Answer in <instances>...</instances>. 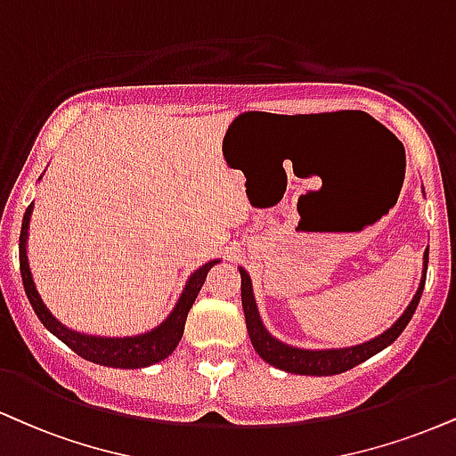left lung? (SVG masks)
Wrapping results in <instances>:
<instances>
[{"label": "left lung", "instance_id": "8db88e82", "mask_svg": "<svg viewBox=\"0 0 456 456\" xmlns=\"http://www.w3.org/2000/svg\"><path fill=\"white\" fill-rule=\"evenodd\" d=\"M427 265H429V248L422 255V278L419 284V290L410 301V305L405 308L402 316L395 321V325L387 329L385 333L370 339L365 344H356V346L348 348H327V350H308V348H295L290 344H284L281 339H276L267 331L263 325L259 308H256L255 293H252V281L248 272L244 267H240V276H242V308L246 316V329H248V336L252 342V348L259 353V356L265 363H270L278 370L289 371V374H301V376H333L342 374V371L353 370L354 365L363 363L385 350L387 346L402 336L405 325L410 322V318L414 316L416 305H419L422 289H425V278H427Z\"/></svg>", "mask_w": 456, "mask_h": 456}]
</instances>
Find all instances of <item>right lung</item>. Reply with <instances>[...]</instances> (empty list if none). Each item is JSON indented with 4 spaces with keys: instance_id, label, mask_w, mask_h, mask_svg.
Instances as JSON below:
<instances>
[{
    "instance_id": "1",
    "label": "right lung",
    "mask_w": 456,
    "mask_h": 456,
    "mask_svg": "<svg viewBox=\"0 0 456 456\" xmlns=\"http://www.w3.org/2000/svg\"><path fill=\"white\" fill-rule=\"evenodd\" d=\"M42 178V175H40ZM34 212V204L25 210L23 216V227H20V238H19V259H20V276H23L25 293L29 297L31 308L36 310L37 318L42 321V325L61 339L63 344L74 350L76 354H80L82 359L91 361V363L106 365V367H120V370H140V367H148L159 361L167 359L174 353L178 342L183 339L184 333V322L186 314H189L191 305L195 304L197 295H200L201 287H204L208 272L212 270V265H216L218 259L208 261L206 265H201L200 270L191 273V278L184 284L183 295L175 301L174 310L169 312V316L161 325H157L151 331L140 333V336L131 338H103V336H89V333L74 331V329L65 327L63 322H59V318L53 316V312L46 308L40 293H37L34 276L29 270V259H27V235H29V218Z\"/></svg>"
}]
</instances>
